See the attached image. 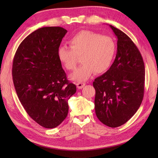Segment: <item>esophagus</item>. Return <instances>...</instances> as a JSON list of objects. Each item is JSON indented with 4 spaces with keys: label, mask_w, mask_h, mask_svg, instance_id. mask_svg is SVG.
<instances>
[{
    "label": "esophagus",
    "mask_w": 158,
    "mask_h": 158,
    "mask_svg": "<svg viewBox=\"0 0 158 158\" xmlns=\"http://www.w3.org/2000/svg\"><path fill=\"white\" fill-rule=\"evenodd\" d=\"M85 85V84L83 83V82H77V83H76V85H77V88L78 89H82Z\"/></svg>",
    "instance_id": "34e87169"
}]
</instances>
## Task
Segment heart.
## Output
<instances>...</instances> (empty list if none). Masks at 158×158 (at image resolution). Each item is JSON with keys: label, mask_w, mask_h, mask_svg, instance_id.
Listing matches in <instances>:
<instances>
[{"label": "heart", "mask_w": 158, "mask_h": 158, "mask_svg": "<svg viewBox=\"0 0 158 158\" xmlns=\"http://www.w3.org/2000/svg\"><path fill=\"white\" fill-rule=\"evenodd\" d=\"M70 47L63 46L58 50V58L69 70L76 69L81 56L83 63L70 75L72 80L82 82L89 79L94 73L101 74L111 66L116 52L113 38L101 35L92 31H82L69 42Z\"/></svg>", "instance_id": "obj_1"}]
</instances>
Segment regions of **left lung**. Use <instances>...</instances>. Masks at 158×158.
Masks as SVG:
<instances>
[{"instance_id": "8db88e82", "label": "left lung", "mask_w": 158, "mask_h": 158, "mask_svg": "<svg viewBox=\"0 0 158 158\" xmlns=\"http://www.w3.org/2000/svg\"><path fill=\"white\" fill-rule=\"evenodd\" d=\"M117 37L115 59L110 69L95 79V111L99 120L109 127L126 123L142 103L145 68L140 52L125 33L109 25Z\"/></svg>"}]
</instances>
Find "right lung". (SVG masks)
I'll return each mask as SVG.
<instances>
[{
	"label": "right lung",
	"mask_w": 158,
	"mask_h": 158,
	"mask_svg": "<svg viewBox=\"0 0 158 158\" xmlns=\"http://www.w3.org/2000/svg\"><path fill=\"white\" fill-rule=\"evenodd\" d=\"M66 33L61 27L40 28L22 41L13 60L18 97L29 116L47 128H55L64 120L69 99L76 92L58 58Z\"/></svg>",
	"instance_id": "1"
}]
</instances>
